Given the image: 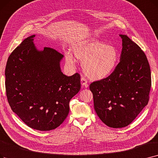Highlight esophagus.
Masks as SVG:
<instances>
[{"label":"esophagus","instance_id":"esophagus-1","mask_svg":"<svg viewBox=\"0 0 158 158\" xmlns=\"http://www.w3.org/2000/svg\"><path fill=\"white\" fill-rule=\"evenodd\" d=\"M81 83L82 86H85V87H88V85L87 83V81L86 79L84 77H82L81 79Z\"/></svg>","mask_w":158,"mask_h":158}]
</instances>
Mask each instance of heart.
Wrapping results in <instances>:
<instances>
[{"label": "heart", "instance_id": "obj_1", "mask_svg": "<svg viewBox=\"0 0 158 158\" xmlns=\"http://www.w3.org/2000/svg\"><path fill=\"white\" fill-rule=\"evenodd\" d=\"M74 56L83 63L85 75L92 81L105 79L114 73L119 62V53L113 46L97 40H86L72 46ZM66 62L73 65L75 59L71 53H66Z\"/></svg>", "mask_w": 158, "mask_h": 158}]
</instances>
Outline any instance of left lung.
I'll return each mask as SVG.
<instances>
[{"mask_svg":"<svg viewBox=\"0 0 158 158\" xmlns=\"http://www.w3.org/2000/svg\"><path fill=\"white\" fill-rule=\"evenodd\" d=\"M122 39L120 62L110 76L90 85L94 109L112 128L130 125L147 104L151 72L145 53L126 35Z\"/></svg>","mask_w":158,"mask_h":158,"instance_id":"left-lung-1","label":"left lung"}]
</instances>
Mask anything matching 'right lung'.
<instances>
[{
	"label": "right lung",
	"mask_w": 158,
	"mask_h": 158,
	"mask_svg": "<svg viewBox=\"0 0 158 158\" xmlns=\"http://www.w3.org/2000/svg\"><path fill=\"white\" fill-rule=\"evenodd\" d=\"M35 36L25 39L9 56L6 92L13 112L26 125L48 131L68 116L70 101L80 90V75L63 74L60 67L63 55L48 47L38 50Z\"/></svg>",
	"instance_id": "obj_1"
}]
</instances>
